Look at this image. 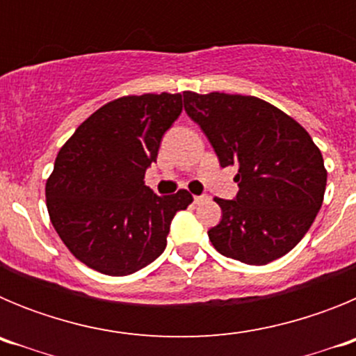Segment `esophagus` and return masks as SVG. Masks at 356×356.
Segmentation results:
<instances>
[{"label":"esophagus","mask_w":356,"mask_h":356,"mask_svg":"<svg viewBox=\"0 0 356 356\" xmlns=\"http://www.w3.org/2000/svg\"><path fill=\"white\" fill-rule=\"evenodd\" d=\"M207 201H209V196H194V203L196 205H203Z\"/></svg>","instance_id":"1"}]
</instances>
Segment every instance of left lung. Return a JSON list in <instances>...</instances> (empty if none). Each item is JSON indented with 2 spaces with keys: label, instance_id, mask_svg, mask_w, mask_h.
<instances>
[{
  "label": "left lung",
  "instance_id": "left-lung-1",
  "mask_svg": "<svg viewBox=\"0 0 356 356\" xmlns=\"http://www.w3.org/2000/svg\"><path fill=\"white\" fill-rule=\"evenodd\" d=\"M184 105L221 168H238L237 196L216 197L222 219L209 229L213 248L250 266L287 254L312 226L325 197V162L312 137L254 96L185 90Z\"/></svg>",
  "mask_w": 356,
  "mask_h": 356
}]
</instances>
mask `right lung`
Returning <instances> with one entry per match:
<instances>
[{
	"instance_id": "right-lung-1",
	"label": "right lung",
	"mask_w": 356,
	"mask_h": 356,
	"mask_svg": "<svg viewBox=\"0 0 356 356\" xmlns=\"http://www.w3.org/2000/svg\"><path fill=\"white\" fill-rule=\"evenodd\" d=\"M181 106V94L119 97L85 119L58 151L46 181L49 219L94 271L127 276L159 259L172 217L193 203L185 188L159 196L144 185Z\"/></svg>"
}]
</instances>
